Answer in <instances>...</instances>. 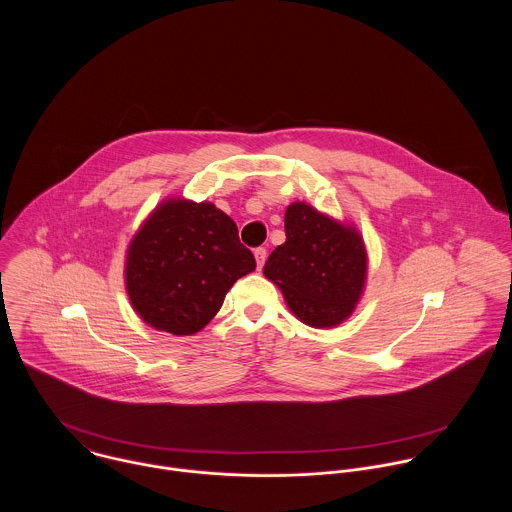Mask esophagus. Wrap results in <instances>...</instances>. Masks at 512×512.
<instances>
[{
    "label": "esophagus",
    "mask_w": 512,
    "mask_h": 512,
    "mask_svg": "<svg viewBox=\"0 0 512 512\" xmlns=\"http://www.w3.org/2000/svg\"><path fill=\"white\" fill-rule=\"evenodd\" d=\"M266 256H268V252H266V248H256L254 250V258H256V266L262 270V266H264V262H266Z\"/></svg>",
    "instance_id": "esophagus-1"
}]
</instances>
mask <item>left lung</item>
Listing matches in <instances>:
<instances>
[{"label":"left lung","mask_w":512,"mask_h":512,"mask_svg":"<svg viewBox=\"0 0 512 512\" xmlns=\"http://www.w3.org/2000/svg\"><path fill=\"white\" fill-rule=\"evenodd\" d=\"M286 242L270 254L264 276L288 307L311 327L343 323L359 303L366 282L363 236L297 201L286 211Z\"/></svg>","instance_id":"8db88e82"}]
</instances>
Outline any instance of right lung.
<instances>
[{"instance_id":"obj_1","label":"right lung","mask_w":512,"mask_h":512,"mask_svg":"<svg viewBox=\"0 0 512 512\" xmlns=\"http://www.w3.org/2000/svg\"><path fill=\"white\" fill-rule=\"evenodd\" d=\"M254 268L234 220L213 203L167 199L132 238L124 276L132 307L147 325L193 335Z\"/></svg>"}]
</instances>
